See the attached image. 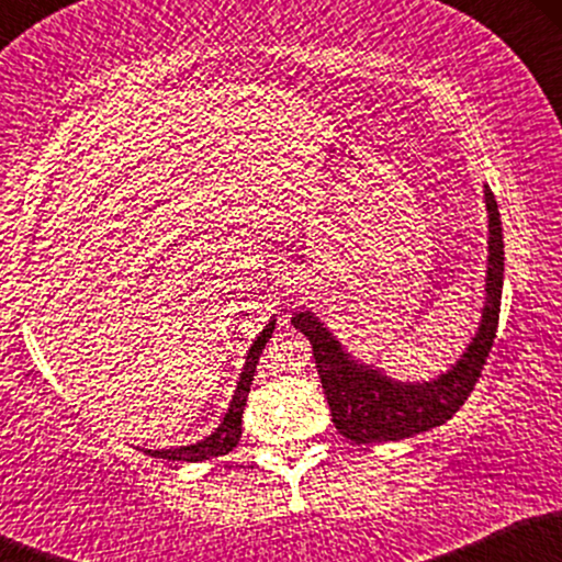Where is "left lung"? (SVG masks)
<instances>
[{
  "mask_svg": "<svg viewBox=\"0 0 562 562\" xmlns=\"http://www.w3.org/2000/svg\"><path fill=\"white\" fill-rule=\"evenodd\" d=\"M488 240L486 277H483V308L473 338L454 364L428 380H396L385 370L353 357L317 314L303 308L290 322L312 340L314 362L325 389L335 428L357 443H385L425 434L447 423L473 391L483 362L492 351L499 322L502 282H505V240H502L499 209L494 192L483 184Z\"/></svg>",
  "mask_w": 562,
  "mask_h": 562,
  "instance_id": "obj_1",
  "label": "left lung"
}]
</instances>
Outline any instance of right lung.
Listing matches in <instances>:
<instances>
[{
	"label": "right lung",
	"instance_id": "obj_1",
	"mask_svg": "<svg viewBox=\"0 0 562 562\" xmlns=\"http://www.w3.org/2000/svg\"><path fill=\"white\" fill-rule=\"evenodd\" d=\"M274 325L277 319L272 317L267 325H263V330L256 335V340L250 344L248 353H245L240 380H237L235 393H232V402L227 406V412H224L222 423H218L209 436H203L195 443H182V447H166V449H145V454L160 457V460H173V462H203V460H211V457L229 454V451L237 447V441H240L245 402H248V391H250V383H254L256 364H259V357L263 346H267V340L272 338Z\"/></svg>",
	"mask_w": 562,
	"mask_h": 562
}]
</instances>
